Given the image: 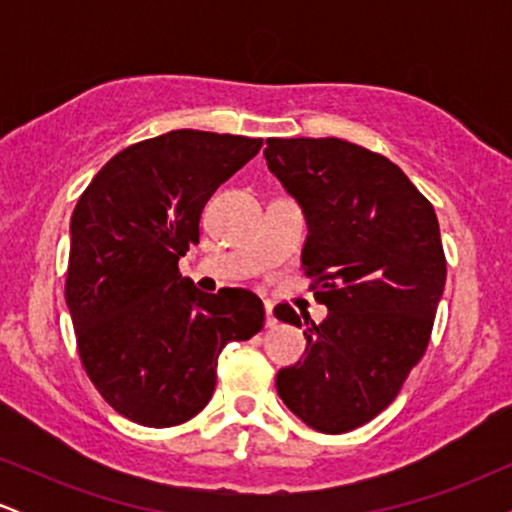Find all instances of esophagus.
<instances>
[{"instance_id":"obj_1","label":"esophagus","mask_w":512,"mask_h":512,"mask_svg":"<svg viewBox=\"0 0 512 512\" xmlns=\"http://www.w3.org/2000/svg\"><path fill=\"white\" fill-rule=\"evenodd\" d=\"M264 315H267V320H264V325L267 327H276V317L272 313V303H264Z\"/></svg>"}]
</instances>
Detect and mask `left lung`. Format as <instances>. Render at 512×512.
<instances>
[{
	"instance_id": "left-lung-1",
	"label": "left lung",
	"mask_w": 512,
	"mask_h": 512,
	"mask_svg": "<svg viewBox=\"0 0 512 512\" xmlns=\"http://www.w3.org/2000/svg\"><path fill=\"white\" fill-rule=\"evenodd\" d=\"M264 158L303 211L301 267L330 310L320 325L303 315L305 354L276 373V392L305 426L354 431L428 346L445 289L436 211L395 163L344 139H267ZM274 315L303 325L289 305Z\"/></svg>"
}]
</instances>
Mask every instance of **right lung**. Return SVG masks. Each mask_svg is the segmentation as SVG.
Returning a JSON list of instances; mask_svg holds the SVG:
<instances>
[{
    "label": "right lung",
    "instance_id": "1",
    "mask_svg": "<svg viewBox=\"0 0 512 512\" xmlns=\"http://www.w3.org/2000/svg\"><path fill=\"white\" fill-rule=\"evenodd\" d=\"M260 146L173 129L110 158L76 202L64 286L76 344L96 390L134 424L168 428L199 414L223 346L262 330L255 293H204L178 272L199 243L204 204Z\"/></svg>",
    "mask_w": 512,
    "mask_h": 512
}]
</instances>
